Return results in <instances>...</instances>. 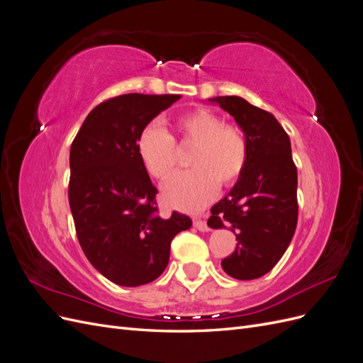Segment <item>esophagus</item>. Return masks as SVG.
<instances>
[{
    "instance_id": "obj_1",
    "label": "esophagus",
    "mask_w": 363,
    "mask_h": 363,
    "mask_svg": "<svg viewBox=\"0 0 363 363\" xmlns=\"http://www.w3.org/2000/svg\"><path fill=\"white\" fill-rule=\"evenodd\" d=\"M194 227L196 230H200V232H208V227L206 224V221H201V219H195L194 221Z\"/></svg>"
}]
</instances>
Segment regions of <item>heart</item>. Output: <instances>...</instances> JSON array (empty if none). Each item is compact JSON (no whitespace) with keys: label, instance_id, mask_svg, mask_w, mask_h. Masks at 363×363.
<instances>
[{"label":"heart","instance_id":"b5f03b06","mask_svg":"<svg viewBox=\"0 0 363 363\" xmlns=\"http://www.w3.org/2000/svg\"><path fill=\"white\" fill-rule=\"evenodd\" d=\"M180 144L194 147L189 172L175 175L163 186V199L169 206L199 211L211 201L218 183L233 184L247 162V142L240 130L223 124L211 111H195L175 121ZM138 156L144 168L159 180H167L177 167L174 139L159 124H148L136 139Z\"/></svg>","mask_w":363,"mask_h":363}]
</instances>
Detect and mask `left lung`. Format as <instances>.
Returning <instances> with one entry per match:
<instances>
[{"label":"left lung","mask_w":363,"mask_h":363,"mask_svg":"<svg viewBox=\"0 0 363 363\" xmlns=\"http://www.w3.org/2000/svg\"><path fill=\"white\" fill-rule=\"evenodd\" d=\"M232 115L247 142L245 168L235 186L212 208L207 225L230 228L238 245L221 262L238 280L265 276L281 259L295 233L296 168L291 140L279 121L236 95L208 98Z\"/></svg>","instance_id":"left-lung-1"}]
</instances>
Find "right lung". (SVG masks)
<instances>
[{
	"instance_id": "1",
	"label": "right lung",
	"mask_w": 363,
	"mask_h": 363,
	"mask_svg": "<svg viewBox=\"0 0 363 363\" xmlns=\"http://www.w3.org/2000/svg\"><path fill=\"white\" fill-rule=\"evenodd\" d=\"M180 95L125 94L86 116L69 151V206L87 260L106 279L135 288L156 280L169 260L171 240L192 225L189 216L159 215L157 189L142 164L136 139Z\"/></svg>"
}]
</instances>
